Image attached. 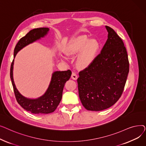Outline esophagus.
Wrapping results in <instances>:
<instances>
[{
    "mask_svg": "<svg viewBox=\"0 0 146 146\" xmlns=\"http://www.w3.org/2000/svg\"><path fill=\"white\" fill-rule=\"evenodd\" d=\"M72 78L73 80H77V79H78V74H77V73L73 72L72 74Z\"/></svg>",
    "mask_w": 146,
    "mask_h": 146,
    "instance_id": "esophagus-1",
    "label": "esophagus"
}]
</instances>
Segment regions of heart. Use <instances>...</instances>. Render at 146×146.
I'll use <instances>...</instances> for the list:
<instances>
[{"label":"heart","mask_w":146,"mask_h":146,"mask_svg":"<svg viewBox=\"0 0 146 146\" xmlns=\"http://www.w3.org/2000/svg\"><path fill=\"white\" fill-rule=\"evenodd\" d=\"M99 44L95 40L80 36L72 40L67 45L66 54L69 57L78 56L76 65L80 68H86L95 60L99 50Z\"/></svg>","instance_id":"b5f03b06"}]
</instances>
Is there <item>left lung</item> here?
<instances>
[{
    "instance_id": "obj_1",
    "label": "left lung",
    "mask_w": 146,
    "mask_h": 146,
    "mask_svg": "<svg viewBox=\"0 0 146 146\" xmlns=\"http://www.w3.org/2000/svg\"><path fill=\"white\" fill-rule=\"evenodd\" d=\"M108 39L91 64L79 73L80 101L89 111H99L114 105L124 91L129 72L124 44L115 31L105 27Z\"/></svg>"
}]
</instances>
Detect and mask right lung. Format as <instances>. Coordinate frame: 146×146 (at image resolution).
Segmentation results:
<instances>
[{"instance_id": "right-lung-1", "label": "right lung", "mask_w": 146, "mask_h": 146, "mask_svg": "<svg viewBox=\"0 0 146 146\" xmlns=\"http://www.w3.org/2000/svg\"><path fill=\"white\" fill-rule=\"evenodd\" d=\"M48 31L49 29L48 28H39L31 30L25 36L21 38L15 46L14 58L20 50L29 44L40 39L41 37L44 36L47 34ZM13 61L14 60H13L11 66L10 76L15 96L18 103L24 110L33 113H49L54 111L62 98L63 90L65 83L70 78L72 75L71 70L59 71L54 73L49 87L45 94L38 99H30L23 96L15 85L13 79Z\"/></svg>"}]
</instances>
